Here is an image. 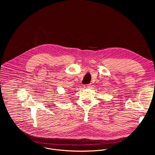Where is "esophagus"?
I'll list each match as a JSON object with an SVG mask.
<instances>
[{
	"mask_svg": "<svg viewBox=\"0 0 155 155\" xmlns=\"http://www.w3.org/2000/svg\"><path fill=\"white\" fill-rule=\"evenodd\" d=\"M90 87H91V84H88V85L85 86V88H90Z\"/></svg>",
	"mask_w": 155,
	"mask_h": 155,
	"instance_id": "34e87169",
	"label": "esophagus"
}]
</instances>
